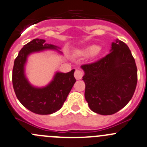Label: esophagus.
Segmentation results:
<instances>
[{"label": "esophagus", "mask_w": 147, "mask_h": 147, "mask_svg": "<svg viewBox=\"0 0 147 147\" xmlns=\"http://www.w3.org/2000/svg\"><path fill=\"white\" fill-rule=\"evenodd\" d=\"M83 75H84L83 72L81 70H79V69H76L75 72V74H74V75H75V78L76 80L82 79Z\"/></svg>", "instance_id": "1"}]
</instances>
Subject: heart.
I'll list each match as a JSON object with an SVG mask.
<instances>
[{
	"label": "heart",
	"mask_w": 147,
	"mask_h": 147,
	"mask_svg": "<svg viewBox=\"0 0 147 147\" xmlns=\"http://www.w3.org/2000/svg\"><path fill=\"white\" fill-rule=\"evenodd\" d=\"M100 52V48L95 46V45H92V46H90L83 49L80 52V55H84V56H88V55H99Z\"/></svg>",
	"instance_id": "1"
}]
</instances>
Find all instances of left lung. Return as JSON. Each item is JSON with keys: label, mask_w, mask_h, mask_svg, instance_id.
Here are the masks:
<instances>
[{"label": "left lung", "mask_w": 147, "mask_h": 147, "mask_svg": "<svg viewBox=\"0 0 147 147\" xmlns=\"http://www.w3.org/2000/svg\"><path fill=\"white\" fill-rule=\"evenodd\" d=\"M81 68L85 72V98L93 112L112 115L131 99L137 84V68L124 42L116 39L108 55Z\"/></svg>", "instance_id": "left-lung-1"}]
</instances>
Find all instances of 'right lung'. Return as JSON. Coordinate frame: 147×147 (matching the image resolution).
<instances>
[{
	"label": "right lung",
	"mask_w": 147,
	"mask_h": 147,
	"mask_svg": "<svg viewBox=\"0 0 147 147\" xmlns=\"http://www.w3.org/2000/svg\"><path fill=\"white\" fill-rule=\"evenodd\" d=\"M57 48L53 45L45 44V39H33L24 45L14 61L12 82L16 95L25 108L36 114H52L59 111L76 82L75 69L67 73L57 72L52 82L44 88L32 86L26 78L24 66L30 54L45 49L61 52Z\"/></svg>",
	"instance_id": "1"
}]
</instances>
